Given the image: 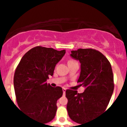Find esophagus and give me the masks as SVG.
I'll list each match as a JSON object with an SVG mask.
<instances>
[{
	"label": "esophagus",
	"instance_id": "obj_1",
	"mask_svg": "<svg viewBox=\"0 0 127 127\" xmlns=\"http://www.w3.org/2000/svg\"><path fill=\"white\" fill-rule=\"evenodd\" d=\"M65 90H66L65 88H63V93H64V95H65Z\"/></svg>",
	"mask_w": 127,
	"mask_h": 127
}]
</instances>
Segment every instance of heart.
I'll return each instance as SVG.
<instances>
[{
	"label": "heart",
	"mask_w": 127,
	"mask_h": 127,
	"mask_svg": "<svg viewBox=\"0 0 127 127\" xmlns=\"http://www.w3.org/2000/svg\"><path fill=\"white\" fill-rule=\"evenodd\" d=\"M76 62V61H74V60H70L69 62Z\"/></svg>",
	"instance_id": "heart-1"
}]
</instances>
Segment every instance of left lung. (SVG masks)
Returning <instances> with one entry per match:
<instances>
[{"mask_svg":"<svg viewBox=\"0 0 127 127\" xmlns=\"http://www.w3.org/2000/svg\"><path fill=\"white\" fill-rule=\"evenodd\" d=\"M72 58L81 63L77 83L85 92L68 89L67 109L72 120L79 124L90 122L105 111L114 90V77L111 64L102 53L95 49L72 51Z\"/></svg>","mask_w":127,"mask_h":127,"instance_id":"obj_1","label":"left lung"}]
</instances>
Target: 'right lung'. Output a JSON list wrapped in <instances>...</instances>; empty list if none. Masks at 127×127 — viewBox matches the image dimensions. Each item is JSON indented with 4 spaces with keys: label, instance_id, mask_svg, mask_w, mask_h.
Listing matches in <instances>:
<instances>
[{
    "label": "right lung",
    "instance_id": "obj_1",
    "mask_svg": "<svg viewBox=\"0 0 127 127\" xmlns=\"http://www.w3.org/2000/svg\"><path fill=\"white\" fill-rule=\"evenodd\" d=\"M65 53L41 46L25 54L15 70L14 88L20 109L38 122L45 123L55 118L57 100L62 96V88L47 84L56 64Z\"/></svg>",
    "mask_w": 127,
    "mask_h": 127
}]
</instances>
